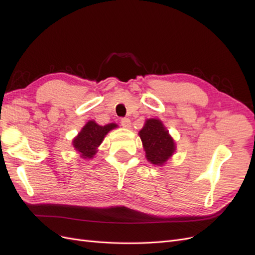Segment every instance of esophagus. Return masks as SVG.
<instances>
[{
    "mask_svg": "<svg viewBox=\"0 0 255 255\" xmlns=\"http://www.w3.org/2000/svg\"><path fill=\"white\" fill-rule=\"evenodd\" d=\"M120 122H121V126L123 128H130V120L128 118H122L120 120Z\"/></svg>",
    "mask_w": 255,
    "mask_h": 255,
    "instance_id": "34e87169",
    "label": "esophagus"
}]
</instances>
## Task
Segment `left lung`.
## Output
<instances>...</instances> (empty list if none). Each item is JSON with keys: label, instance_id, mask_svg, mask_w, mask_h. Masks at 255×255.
Segmentation results:
<instances>
[{"label": "left lung", "instance_id": "obj_1", "mask_svg": "<svg viewBox=\"0 0 255 255\" xmlns=\"http://www.w3.org/2000/svg\"><path fill=\"white\" fill-rule=\"evenodd\" d=\"M139 136L145 151V156L154 165H163L170 157L175 144L168 130L157 119H148Z\"/></svg>", "mask_w": 255, "mask_h": 255}]
</instances>
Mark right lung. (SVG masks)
Instances as JSON below:
<instances>
[{"label": "right lung", "instance_id": "add662e5", "mask_svg": "<svg viewBox=\"0 0 255 255\" xmlns=\"http://www.w3.org/2000/svg\"><path fill=\"white\" fill-rule=\"evenodd\" d=\"M115 128H117L115 123L101 127L95 121H89L74 138L73 146L81 153L83 158H91L96 154L97 148L102 142L104 136Z\"/></svg>", "mask_w": 255, "mask_h": 255}]
</instances>
